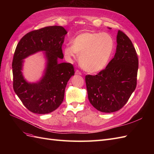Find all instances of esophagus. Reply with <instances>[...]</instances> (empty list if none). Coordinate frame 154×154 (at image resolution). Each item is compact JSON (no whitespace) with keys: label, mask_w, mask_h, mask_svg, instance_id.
<instances>
[{"label":"esophagus","mask_w":154,"mask_h":154,"mask_svg":"<svg viewBox=\"0 0 154 154\" xmlns=\"http://www.w3.org/2000/svg\"><path fill=\"white\" fill-rule=\"evenodd\" d=\"M76 74H78V75H82V72L79 71V70H76V72H75Z\"/></svg>","instance_id":"1"}]
</instances>
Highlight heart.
<instances>
[{
  "label": "heart",
  "mask_w": 154,
  "mask_h": 154,
  "mask_svg": "<svg viewBox=\"0 0 154 154\" xmlns=\"http://www.w3.org/2000/svg\"><path fill=\"white\" fill-rule=\"evenodd\" d=\"M114 49V40L106 32H85L72 40V45H67L64 54L70 60L76 59L85 71L97 72L108 64Z\"/></svg>",
  "instance_id": "heart-1"
}]
</instances>
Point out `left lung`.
<instances>
[{
  "label": "left lung",
  "mask_w": 154,
  "mask_h": 154,
  "mask_svg": "<svg viewBox=\"0 0 154 154\" xmlns=\"http://www.w3.org/2000/svg\"><path fill=\"white\" fill-rule=\"evenodd\" d=\"M114 57L96 75L85 76L88 98L102 112L120 110L127 103L137 85L138 56L133 44L119 30Z\"/></svg>",
  "instance_id": "1"
}]
</instances>
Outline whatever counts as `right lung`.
<instances>
[{
  "instance_id": "obj_1",
  "label": "right lung",
  "mask_w": 154,
  "mask_h": 154,
  "mask_svg": "<svg viewBox=\"0 0 154 154\" xmlns=\"http://www.w3.org/2000/svg\"><path fill=\"white\" fill-rule=\"evenodd\" d=\"M67 33L63 27L48 26L29 32L18 43L12 68L13 89L22 103L35 114L51 112L61 105L65 88L74 68L70 63L58 62L62 59V44ZM45 51L48 60L45 76L38 83L27 82L22 76L23 59L38 51Z\"/></svg>"
}]
</instances>
